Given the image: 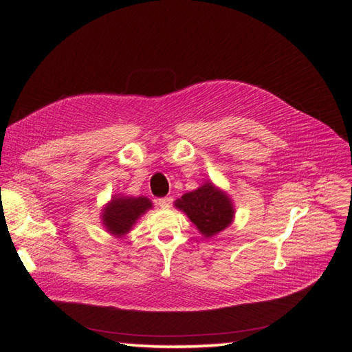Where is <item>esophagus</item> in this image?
Listing matches in <instances>:
<instances>
[{
	"mask_svg": "<svg viewBox=\"0 0 352 352\" xmlns=\"http://www.w3.org/2000/svg\"><path fill=\"white\" fill-rule=\"evenodd\" d=\"M173 197L170 196H166V197H160V199H157V205L162 206V208H169L170 205H173Z\"/></svg>",
	"mask_w": 352,
	"mask_h": 352,
	"instance_id": "1",
	"label": "esophagus"
}]
</instances>
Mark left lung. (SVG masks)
Listing matches in <instances>:
<instances>
[{"label": "left lung", "mask_w": 352, "mask_h": 352, "mask_svg": "<svg viewBox=\"0 0 352 352\" xmlns=\"http://www.w3.org/2000/svg\"><path fill=\"white\" fill-rule=\"evenodd\" d=\"M175 206L183 210L205 238L226 229L233 219V206L228 195H224L212 183H205L197 190L186 193Z\"/></svg>", "instance_id": "1"}]
</instances>
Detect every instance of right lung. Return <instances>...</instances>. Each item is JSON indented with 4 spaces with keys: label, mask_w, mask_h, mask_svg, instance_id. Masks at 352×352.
Masks as SVG:
<instances>
[{
    "label": "right lung",
    "mask_w": 352,
    "mask_h": 352,
    "mask_svg": "<svg viewBox=\"0 0 352 352\" xmlns=\"http://www.w3.org/2000/svg\"><path fill=\"white\" fill-rule=\"evenodd\" d=\"M151 208V202L147 197H120L114 199L104 208L102 221L107 230L116 236L128 233L141 215Z\"/></svg>",
    "instance_id": "add662e5"
}]
</instances>
